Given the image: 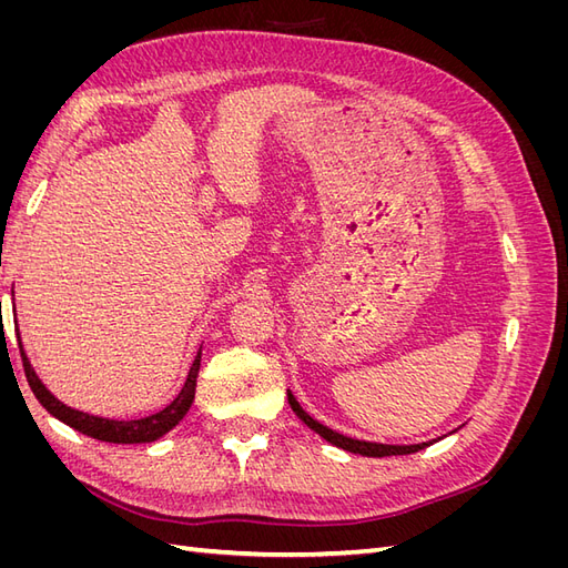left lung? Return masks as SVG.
Listing matches in <instances>:
<instances>
[{
    "instance_id": "left-lung-1",
    "label": "left lung",
    "mask_w": 568,
    "mask_h": 568,
    "mask_svg": "<svg viewBox=\"0 0 568 568\" xmlns=\"http://www.w3.org/2000/svg\"><path fill=\"white\" fill-rule=\"evenodd\" d=\"M288 395V405L291 409L296 412V415L301 417L303 424H307L313 428L315 434H320L324 440H329L332 445H336V448L341 450H348V453H355V455H365V457H390V455H412L417 450H424L426 445H432L436 440H428V443H417V445H386V443H372V440H357V438H351V436H343L338 432H334V428L320 424L317 419H313L307 412L301 407V403L294 398V393L286 390Z\"/></svg>"
}]
</instances>
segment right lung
<instances>
[{
  "instance_id": "right-lung-1",
  "label": "right lung",
  "mask_w": 568,
  "mask_h": 568,
  "mask_svg": "<svg viewBox=\"0 0 568 568\" xmlns=\"http://www.w3.org/2000/svg\"><path fill=\"white\" fill-rule=\"evenodd\" d=\"M19 348H21V359H23V369L28 376V384L36 393V398L42 403V407L49 412V415H54L59 422L68 424L75 432L97 438V440H104V443H151V440H159L161 436H165L170 428H175L182 417L189 412L194 403V395H196V376H199V367H201V351L194 359L192 369L186 374V382L182 386V390L178 393V398L170 403L168 407H163L156 415H149L142 419H109V417H97V415H88V412L75 409V407H68L63 405L54 393H51L42 382L40 376L32 369L30 359L23 351V343H21V334H19Z\"/></svg>"
}]
</instances>
